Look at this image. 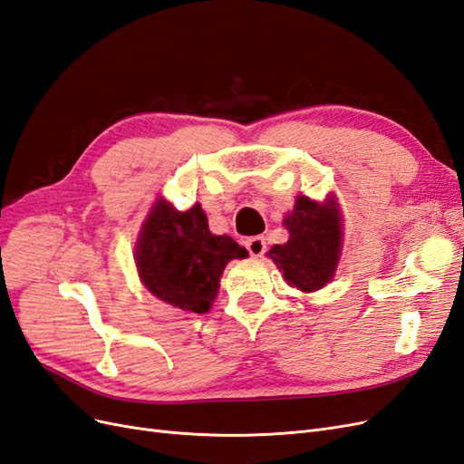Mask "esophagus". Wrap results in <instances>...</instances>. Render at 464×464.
<instances>
[{
    "label": "esophagus",
    "instance_id": "esophagus-1",
    "mask_svg": "<svg viewBox=\"0 0 464 464\" xmlns=\"http://www.w3.org/2000/svg\"><path fill=\"white\" fill-rule=\"evenodd\" d=\"M246 247L254 257H261L266 251V242H265L263 236H254V237H247Z\"/></svg>",
    "mask_w": 464,
    "mask_h": 464
}]
</instances>
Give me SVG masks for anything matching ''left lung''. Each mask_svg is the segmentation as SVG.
<instances>
[{
  "label": "left lung",
  "instance_id": "1",
  "mask_svg": "<svg viewBox=\"0 0 464 464\" xmlns=\"http://www.w3.org/2000/svg\"><path fill=\"white\" fill-rule=\"evenodd\" d=\"M290 232L286 244L269 249L290 286L315 292L331 283L343 249V218L333 195L317 203L298 195L292 213L283 220Z\"/></svg>",
  "mask_w": 464,
  "mask_h": 464
}]
</instances>
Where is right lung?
<instances>
[{
	"label": "right lung",
	"instance_id": "right-lung-1",
	"mask_svg": "<svg viewBox=\"0 0 464 464\" xmlns=\"http://www.w3.org/2000/svg\"><path fill=\"white\" fill-rule=\"evenodd\" d=\"M247 257L230 236L208 230L201 205L186 213L159 199L141 227L135 263L147 290L184 312L205 314L213 305L224 266Z\"/></svg>",
	"mask_w": 464,
	"mask_h": 464
}]
</instances>
